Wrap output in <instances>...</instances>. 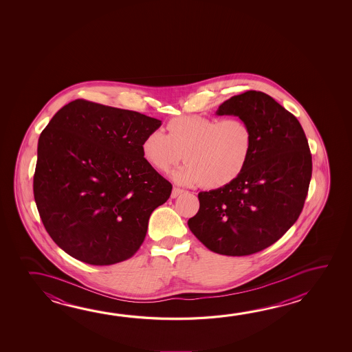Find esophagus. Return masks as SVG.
<instances>
[{
    "label": "esophagus",
    "mask_w": 352,
    "mask_h": 352,
    "mask_svg": "<svg viewBox=\"0 0 352 352\" xmlns=\"http://www.w3.org/2000/svg\"><path fill=\"white\" fill-rule=\"evenodd\" d=\"M183 189H179V188H173V190H172V197H177V196H179L180 195V194H182V192H183Z\"/></svg>",
    "instance_id": "34e87169"
}]
</instances>
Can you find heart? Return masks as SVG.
I'll return each mask as SVG.
<instances>
[{
    "instance_id": "obj_1",
    "label": "heart",
    "mask_w": 352,
    "mask_h": 352,
    "mask_svg": "<svg viewBox=\"0 0 352 352\" xmlns=\"http://www.w3.org/2000/svg\"><path fill=\"white\" fill-rule=\"evenodd\" d=\"M160 130L147 133L141 144L144 161L166 173L182 160L186 163L173 173L180 184H201L221 189L232 184L248 166L254 144L253 129L241 118L175 116Z\"/></svg>"
}]
</instances>
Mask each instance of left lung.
Masks as SVG:
<instances>
[{
    "instance_id": "obj_1",
    "label": "left lung",
    "mask_w": 352,
    "mask_h": 352,
    "mask_svg": "<svg viewBox=\"0 0 352 352\" xmlns=\"http://www.w3.org/2000/svg\"><path fill=\"white\" fill-rule=\"evenodd\" d=\"M253 129L248 166L225 188L199 192L188 226L214 253L243 256L270 247L300 217L311 178V155L300 121L265 93L248 91L219 105Z\"/></svg>"
}]
</instances>
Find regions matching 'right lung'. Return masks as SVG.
I'll use <instances>...</instances> for the list:
<instances>
[{"instance_id": "add662e5", "label": "right lung", "mask_w": 352, "mask_h": 352, "mask_svg": "<svg viewBox=\"0 0 352 352\" xmlns=\"http://www.w3.org/2000/svg\"><path fill=\"white\" fill-rule=\"evenodd\" d=\"M162 121L76 99L38 142L33 190L43 225L72 258L113 265L139 250L172 184L144 161L141 144Z\"/></svg>"}]
</instances>
